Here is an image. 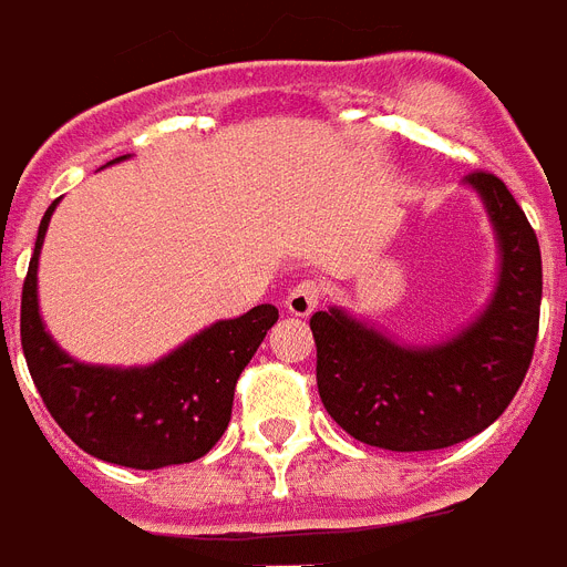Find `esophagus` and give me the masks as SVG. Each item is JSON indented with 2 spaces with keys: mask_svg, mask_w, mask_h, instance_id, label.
<instances>
[{
  "mask_svg": "<svg viewBox=\"0 0 567 567\" xmlns=\"http://www.w3.org/2000/svg\"><path fill=\"white\" fill-rule=\"evenodd\" d=\"M320 302V282L315 279H302L288 291L285 297V309L291 311L293 318H309L311 311L318 309Z\"/></svg>",
  "mask_w": 567,
  "mask_h": 567,
  "instance_id": "34e87169",
  "label": "esophagus"
}]
</instances>
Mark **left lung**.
I'll return each instance as SVG.
<instances>
[{
  "mask_svg": "<svg viewBox=\"0 0 567 567\" xmlns=\"http://www.w3.org/2000/svg\"><path fill=\"white\" fill-rule=\"evenodd\" d=\"M465 182L483 196L501 244V279L485 311L435 347H400L347 311H315L318 391L332 421L371 447L417 453L492 426L527 377L542 309V249L527 214L494 173Z\"/></svg>",
  "mask_w": 567,
  "mask_h": 567,
  "instance_id": "left-lung-1",
  "label": "left lung"
}]
</instances>
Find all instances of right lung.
Here are the masks:
<instances>
[{
    "label": "right lung",
    "instance_id": "right-lung-1",
    "mask_svg": "<svg viewBox=\"0 0 567 567\" xmlns=\"http://www.w3.org/2000/svg\"><path fill=\"white\" fill-rule=\"evenodd\" d=\"M55 205L40 220L20 306L22 355L49 414L84 453L111 465L155 471L205 456L229 426L240 371L279 309L265 302L235 320H217L150 368L75 362L49 338L38 309V258Z\"/></svg>",
    "mask_w": 567,
    "mask_h": 567
}]
</instances>
